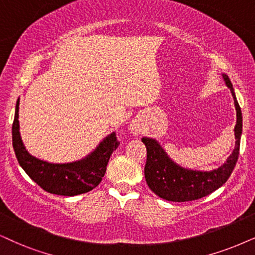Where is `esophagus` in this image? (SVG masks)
Instances as JSON below:
<instances>
[{
    "label": "esophagus",
    "mask_w": 255,
    "mask_h": 255,
    "mask_svg": "<svg viewBox=\"0 0 255 255\" xmlns=\"http://www.w3.org/2000/svg\"><path fill=\"white\" fill-rule=\"evenodd\" d=\"M130 131L134 135L141 134V131H142V124H141V122L137 121V120L133 121V124L130 125Z\"/></svg>",
    "instance_id": "obj_1"
}]
</instances>
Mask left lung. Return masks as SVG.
<instances>
[{
	"label": "left lung",
	"mask_w": 255,
	"mask_h": 255,
	"mask_svg": "<svg viewBox=\"0 0 255 255\" xmlns=\"http://www.w3.org/2000/svg\"><path fill=\"white\" fill-rule=\"evenodd\" d=\"M225 82L231 89L237 109V125L234 127L235 148L226 162L212 172L186 169L176 165L169 159L166 151L154 138L142 137V142L147 148V161L144 166V178L147 185L157 196L173 202L193 201L204 198L217 191L227 181L237 165L240 150V137L243 133V117L241 109L235 98L233 85L227 75Z\"/></svg>",
	"instance_id": "8db88e82"
}]
</instances>
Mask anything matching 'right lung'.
Masks as SVG:
<instances>
[{"mask_svg": "<svg viewBox=\"0 0 255 255\" xmlns=\"http://www.w3.org/2000/svg\"><path fill=\"white\" fill-rule=\"evenodd\" d=\"M18 105L20 100L16 102L12 122V147L16 159L29 178L46 192L57 195L74 196L95 188L104 178L109 157L120 144L117 134L108 135L92 154L76 162H46L30 155L23 146L18 126Z\"/></svg>", "mask_w": 255, "mask_h": 255, "instance_id": "1", "label": "right lung"}]
</instances>
